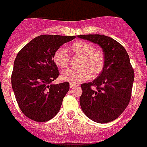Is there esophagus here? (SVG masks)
Segmentation results:
<instances>
[{
    "instance_id": "1",
    "label": "esophagus",
    "mask_w": 147,
    "mask_h": 147,
    "mask_svg": "<svg viewBox=\"0 0 147 147\" xmlns=\"http://www.w3.org/2000/svg\"><path fill=\"white\" fill-rule=\"evenodd\" d=\"M76 86H77V85H75V84H73V83H70V84H69V87H70V88H74Z\"/></svg>"
}]
</instances>
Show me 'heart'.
Masks as SVG:
<instances>
[{
  "instance_id": "heart-1",
  "label": "heart",
  "mask_w": 147,
  "mask_h": 147,
  "mask_svg": "<svg viewBox=\"0 0 147 147\" xmlns=\"http://www.w3.org/2000/svg\"><path fill=\"white\" fill-rule=\"evenodd\" d=\"M69 54L74 57H79L76 69H66L61 74V79L73 84H78L85 81L91 76L95 78L103 70L105 65L104 55L94 46L89 42L78 41L69 47ZM55 64L59 69H65L69 66V59L67 52L62 47L59 48L53 55Z\"/></svg>"
}]
</instances>
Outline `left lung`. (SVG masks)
<instances>
[{
    "mask_svg": "<svg viewBox=\"0 0 147 147\" xmlns=\"http://www.w3.org/2000/svg\"><path fill=\"white\" fill-rule=\"evenodd\" d=\"M78 37L98 44L105 59L100 75L92 82L81 85V108L94 122L113 121L125 110L131 100L135 74L128 54L120 43L109 36L82 35Z\"/></svg>",
    "mask_w": 147,
    "mask_h": 147,
    "instance_id": "left-lung-1",
    "label": "left lung"
}]
</instances>
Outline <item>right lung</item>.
<instances>
[{"label": "right lung", "instance_id": "1", "mask_svg": "<svg viewBox=\"0 0 147 147\" xmlns=\"http://www.w3.org/2000/svg\"><path fill=\"white\" fill-rule=\"evenodd\" d=\"M74 38L75 36L39 35L16 55L11 78L12 89L22 112L32 120L48 121L59 112L69 84H52L59 75L53 55Z\"/></svg>", "mask_w": 147, "mask_h": 147}]
</instances>
